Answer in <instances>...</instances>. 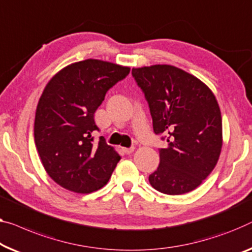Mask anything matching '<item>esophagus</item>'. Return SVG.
I'll use <instances>...</instances> for the list:
<instances>
[{"label": "esophagus", "instance_id": "1", "mask_svg": "<svg viewBox=\"0 0 252 252\" xmlns=\"http://www.w3.org/2000/svg\"><path fill=\"white\" fill-rule=\"evenodd\" d=\"M133 150H134V148H133V147H130V148H123V152H125L126 154H131V153H133Z\"/></svg>", "mask_w": 252, "mask_h": 252}]
</instances>
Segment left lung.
Instances as JSON below:
<instances>
[{"instance_id":"obj_1","label":"left lung","mask_w":252,"mask_h":252,"mask_svg":"<svg viewBox=\"0 0 252 252\" xmlns=\"http://www.w3.org/2000/svg\"><path fill=\"white\" fill-rule=\"evenodd\" d=\"M132 76L148 102L154 132L165 133L167 141L149 183L165 194L190 192L212 173L222 150L216 97L197 77L173 65L133 67Z\"/></svg>"}]
</instances>
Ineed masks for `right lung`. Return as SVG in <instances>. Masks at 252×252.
Returning a JSON list of instances; mask_svg holds the SVG:
<instances>
[{
    "instance_id": "add662e5",
    "label": "right lung",
    "mask_w": 252,
    "mask_h": 252,
    "mask_svg": "<svg viewBox=\"0 0 252 252\" xmlns=\"http://www.w3.org/2000/svg\"><path fill=\"white\" fill-rule=\"evenodd\" d=\"M129 66L88 59L63 67L47 82L37 105L33 136L45 171L77 193L99 190L121 156L99 137L94 114L107 90L125 79Z\"/></svg>"
}]
</instances>
